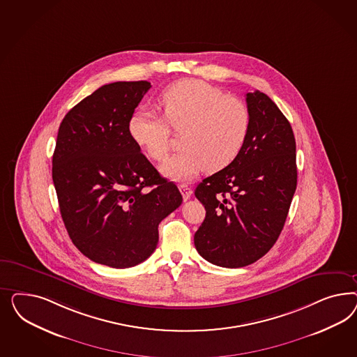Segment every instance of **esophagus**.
I'll list each match as a JSON object with an SVG mask.
<instances>
[{"label": "esophagus", "instance_id": "obj_1", "mask_svg": "<svg viewBox=\"0 0 357 357\" xmlns=\"http://www.w3.org/2000/svg\"><path fill=\"white\" fill-rule=\"evenodd\" d=\"M179 190L182 192L184 200H188L191 196H192V190L187 185V184H179Z\"/></svg>", "mask_w": 357, "mask_h": 357}]
</instances>
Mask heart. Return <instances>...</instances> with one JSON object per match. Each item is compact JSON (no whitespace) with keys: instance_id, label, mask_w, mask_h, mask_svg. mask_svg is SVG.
Here are the masks:
<instances>
[{"instance_id":"1","label":"heart","mask_w":357,"mask_h":357,"mask_svg":"<svg viewBox=\"0 0 357 357\" xmlns=\"http://www.w3.org/2000/svg\"><path fill=\"white\" fill-rule=\"evenodd\" d=\"M163 116L151 108L135 109L128 132L151 160L162 161L170 149L172 129L183 130L181 145L161 170L173 181H188L206 169L216 173L233 162L249 136L251 114L239 98L199 79L166 87L160 97Z\"/></svg>"}]
</instances>
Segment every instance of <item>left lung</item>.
Returning <instances> with one entry per match:
<instances>
[{
  "instance_id": "obj_1",
  "label": "left lung",
  "mask_w": 357,
  "mask_h": 357,
  "mask_svg": "<svg viewBox=\"0 0 357 357\" xmlns=\"http://www.w3.org/2000/svg\"><path fill=\"white\" fill-rule=\"evenodd\" d=\"M249 136L237 158L206 178L195 196L206 218L195 248L212 264L249 266L266 255L280 236L297 185L292 127L264 93L246 94Z\"/></svg>"
}]
</instances>
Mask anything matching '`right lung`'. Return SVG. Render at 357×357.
<instances>
[{"label": "right lung", "instance_id": "right-lung-1", "mask_svg": "<svg viewBox=\"0 0 357 357\" xmlns=\"http://www.w3.org/2000/svg\"><path fill=\"white\" fill-rule=\"evenodd\" d=\"M151 87L148 81L103 85L65 115L57 133L52 179L68 234L89 259L112 268L148 259L160 222L183 200L128 132Z\"/></svg>", "mask_w": 357, "mask_h": 357}]
</instances>
